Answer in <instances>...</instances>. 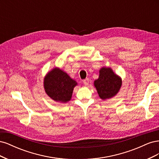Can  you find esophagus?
I'll list each match as a JSON object with an SVG mask.
<instances>
[{
    "label": "esophagus",
    "instance_id": "esophagus-1",
    "mask_svg": "<svg viewBox=\"0 0 159 159\" xmlns=\"http://www.w3.org/2000/svg\"><path fill=\"white\" fill-rule=\"evenodd\" d=\"M89 79L88 78H86V79H85V80H83V82H84V84L85 85H88V84H89Z\"/></svg>",
    "mask_w": 159,
    "mask_h": 159
}]
</instances>
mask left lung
I'll return each mask as SVG.
<instances>
[{"label":"left lung","mask_w":159,"mask_h":159,"mask_svg":"<svg viewBox=\"0 0 159 159\" xmlns=\"http://www.w3.org/2000/svg\"><path fill=\"white\" fill-rule=\"evenodd\" d=\"M100 98L107 99L116 95L121 86V80L111 68H103L99 71V77L94 81Z\"/></svg>","instance_id":"obj_1"}]
</instances>
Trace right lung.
Here are the masks:
<instances>
[{
	"label": "right lung",
	"instance_id": "1",
	"mask_svg": "<svg viewBox=\"0 0 159 159\" xmlns=\"http://www.w3.org/2000/svg\"><path fill=\"white\" fill-rule=\"evenodd\" d=\"M44 85L46 93L52 99L66 103L71 99L77 83L66 72L59 68H54L45 77Z\"/></svg>",
	"mask_w": 159,
	"mask_h": 159
}]
</instances>
